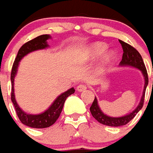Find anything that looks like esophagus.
<instances>
[{"label": "esophagus", "instance_id": "obj_1", "mask_svg": "<svg viewBox=\"0 0 153 153\" xmlns=\"http://www.w3.org/2000/svg\"><path fill=\"white\" fill-rule=\"evenodd\" d=\"M87 89V86L84 84H82V85H79L77 87H76V90H77V91L78 92H82V91H85V90Z\"/></svg>", "mask_w": 153, "mask_h": 153}]
</instances>
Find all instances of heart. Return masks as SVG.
<instances>
[{
  "mask_svg": "<svg viewBox=\"0 0 153 153\" xmlns=\"http://www.w3.org/2000/svg\"><path fill=\"white\" fill-rule=\"evenodd\" d=\"M108 45L102 42H95L89 45L83 53V58L86 61H94L98 59L101 56V60L100 62V68L105 69L111 64L115 57L116 54L114 50H107Z\"/></svg>",
  "mask_w": 153,
  "mask_h": 153,
  "instance_id": "heart-1",
  "label": "heart"
}]
</instances>
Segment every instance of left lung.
<instances>
[{
  "mask_svg": "<svg viewBox=\"0 0 153 153\" xmlns=\"http://www.w3.org/2000/svg\"><path fill=\"white\" fill-rule=\"evenodd\" d=\"M119 41H120L123 51V57H122V60L120 62V67H131V68L138 69L143 76L144 87L143 91V96L141 97L140 102L138 104V105L132 112H130L129 114H127L125 115H123V116L112 117L105 114L101 110V109L100 108L97 98L95 97V100H94V101H93L91 106L90 108L92 116L94 117L99 123H102L104 125H107V126L110 127L123 126V125L127 124L130 120L134 119V116L143 108L145 91H146V88H147L148 84V73H147V70H146L143 60L140 53L129 44H126L125 42H123L122 40H119Z\"/></svg>",
  "mask_w": 153,
  "mask_h": 153,
  "instance_id": "1",
  "label": "left lung"
}]
</instances>
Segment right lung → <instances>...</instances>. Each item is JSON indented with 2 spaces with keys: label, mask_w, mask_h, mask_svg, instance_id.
Listing matches in <instances>:
<instances>
[{
  "label": "right lung",
  "mask_w": 153,
  "mask_h": 153,
  "mask_svg": "<svg viewBox=\"0 0 153 153\" xmlns=\"http://www.w3.org/2000/svg\"><path fill=\"white\" fill-rule=\"evenodd\" d=\"M50 39L51 36L49 34H43V35L34 38L33 39L30 40L24 44L18 51L17 56H16L14 64H13L11 75H10V81H11V85H12L11 101L15 106L16 114L23 124L31 127V128H48V127L53 125L57 121L58 117L60 115L66 99L75 92L74 88L71 87L67 91L62 93L61 95H59L56 99L54 100L52 105L44 112L38 114H32L25 112L19 107L18 103L16 101V96H15V89H14V84H15L14 82H15V77H16L17 71H18L19 62L21 61V59L25 56H26L27 54L34 52V51L46 49L47 48L49 47V45L48 44V40Z\"/></svg>",
  "instance_id": "add662e5"
}]
</instances>
